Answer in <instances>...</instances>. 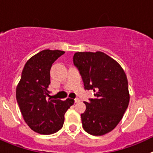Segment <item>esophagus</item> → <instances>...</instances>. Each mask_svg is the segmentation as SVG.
I'll return each mask as SVG.
<instances>
[{
	"label": "esophagus",
	"mask_w": 153,
	"mask_h": 153,
	"mask_svg": "<svg viewBox=\"0 0 153 153\" xmlns=\"http://www.w3.org/2000/svg\"><path fill=\"white\" fill-rule=\"evenodd\" d=\"M79 101H80V100H79V98H76V99H74V102H79Z\"/></svg>",
	"instance_id": "1"
}]
</instances>
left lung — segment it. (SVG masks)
<instances>
[{
	"mask_svg": "<svg viewBox=\"0 0 153 153\" xmlns=\"http://www.w3.org/2000/svg\"><path fill=\"white\" fill-rule=\"evenodd\" d=\"M74 64L85 90H93L96 97L84 102L83 129L93 136L106 134L118 125L129 105L126 75L116 60L100 51L76 53Z\"/></svg>",
	"mask_w": 153,
	"mask_h": 153,
	"instance_id": "left-lung-1",
	"label": "left lung"
}]
</instances>
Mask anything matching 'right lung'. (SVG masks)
<instances>
[{"instance_id": "right-lung-1", "label": "right lung", "mask_w": 153, "mask_h": 153, "mask_svg": "<svg viewBox=\"0 0 153 153\" xmlns=\"http://www.w3.org/2000/svg\"><path fill=\"white\" fill-rule=\"evenodd\" d=\"M64 51L44 50L27 60L16 90L22 116L32 130L40 134L55 133L63 127L64 115L74 100H51V68Z\"/></svg>"}]
</instances>
